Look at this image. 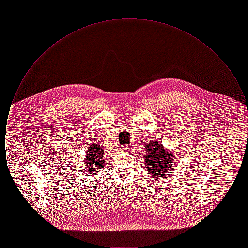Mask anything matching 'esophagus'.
<instances>
[{"label": "esophagus", "instance_id": "obj_1", "mask_svg": "<svg viewBox=\"0 0 248 248\" xmlns=\"http://www.w3.org/2000/svg\"><path fill=\"white\" fill-rule=\"evenodd\" d=\"M129 146H124V147H121V148H120V151H122V152H127V151H129Z\"/></svg>", "mask_w": 248, "mask_h": 248}]
</instances>
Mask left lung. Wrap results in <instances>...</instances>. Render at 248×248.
Masks as SVG:
<instances>
[{"label": "left lung", "mask_w": 248, "mask_h": 248, "mask_svg": "<svg viewBox=\"0 0 248 248\" xmlns=\"http://www.w3.org/2000/svg\"><path fill=\"white\" fill-rule=\"evenodd\" d=\"M144 163L153 178H161L170 166L174 165V155L157 141H151L146 145Z\"/></svg>", "instance_id": "obj_1"}]
</instances>
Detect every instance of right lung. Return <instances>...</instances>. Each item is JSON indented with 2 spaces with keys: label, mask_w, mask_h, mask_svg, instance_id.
Wrapping results in <instances>:
<instances>
[{
  "label": "right lung",
  "mask_w": 248,
  "mask_h": 248,
  "mask_svg": "<svg viewBox=\"0 0 248 248\" xmlns=\"http://www.w3.org/2000/svg\"><path fill=\"white\" fill-rule=\"evenodd\" d=\"M86 154V160L83 168L86 169L88 172L86 174L89 176H94V174H96V172L102 168V165H104V160L102 159L104 156V151L98 145L92 144L90 147H88ZM90 165H93V166L90 167Z\"/></svg>",
  "instance_id": "add662e5"
}]
</instances>
